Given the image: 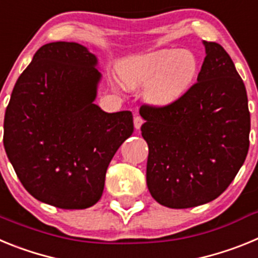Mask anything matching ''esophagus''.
<instances>
[{"instance_id": "1", "label": "esophagus", "mask_w": 258, "mask_h": 258, "mask_svg": "<svg viewBox=\"0 0 258 258\" xmlns=\"http://www.w3.org/2000/svg\"><path fill=\"white\" fill-rule=\"evenodd\" d=\"M142 124L143 118L141 117V116H136V117H134V127H136V129H140V127L142 126Z\"/></svg>"}]
</instances>
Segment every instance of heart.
I'll list each match as a JSON object with an SVG mask.
<instances>
[{
  "label": "heart",
  "instance_id": "heart-1",
  "mask_svg": "<svg viewBox=\"0 0 258 258\" xmlns=\"http://www.w3.org/2000/svg\"><path fill=\"white\" fill-rule=\"evenodd\" d=\"M199 61L186 49H161L134 55L118 68L120 79L129 89L147 85L146 97L155 106H169L181 99L198 76Z\"/></svg>",
  "mask_w": 258,
  "mask_h": 258
}]
</instances>
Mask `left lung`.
I'll use <instances>...</instances> for the list:
<instances>
[{
  "instance_id": "8db88e82",
  "label": "left lung",
  "mask_w": 258,
  "mask_h": 258,
  "mask_svg": "<svg viewBox=\"0 0 258 258\" xmlns=\"http://www.w3.org/2000/svg\"><path fill=\"white\" fill-rule=\"evenodd\" d=\"M198 83L169 106L143 104L147 187L168 208L202 206L229 187L249 149L244 83L220 44L204 41Z\"/></svg>"
}]
</instances>
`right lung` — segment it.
<instances>
[{
  "instance_id": "right-lung-1",
  "label": "right lung",
  "mask_w": 258,
  "mask_h": 258,
  "mask_svg": "<svg viewBox=\"0 0 258 258\" xmlns=\"http://www.w3.org/2000/svg\"><path fill=\"white\" fill-rule=\"evenodd\" d=\"M76 42L41 46L14 86L5 112L4 146L32 197L61 209L101 199L109 161L134 131L131 111L94 103L101 72Z\"/></svg>"
}]
</instances>
